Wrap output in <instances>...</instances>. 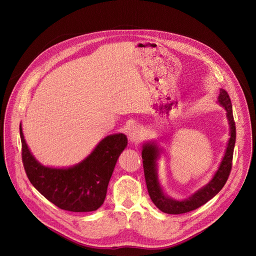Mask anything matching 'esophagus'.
Returning a JSON list of instances; mask_svg holds the SVG:
<instances>
[{"mask_svg":"<svg viewBox=\"0 0 256 256\" xmlns=\"http://www.w3.org/2000/svg\"><path fill=\"white\" fill-rule=\"evenodd\" d=\"M128 140L132 142H138L142 140V132L140 130V126H130V128L128 130Z\"/></svg>","mask_w":256,"mask_h":256,"instance_id":"esophagus-1","label":"esophagus"}]
</instances>
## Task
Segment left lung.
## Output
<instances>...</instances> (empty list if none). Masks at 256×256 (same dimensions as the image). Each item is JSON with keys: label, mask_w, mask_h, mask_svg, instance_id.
<instances>
[{"label": "left lung", "mask_w": 256, "mask_h": 256, "mask_svg": "<svg viewBox=\"0 0 256 256\" xmlns=\"http://www.w3.org/2000/svg\"><path fill=\"white\" fill-rule=\"evenodd\" d=\"M218 102L226 109V116L230 126V138L227 144V149L225 155L221 161L220 166L216 171L212 180L204 188H200L188 198L184 200H177L168 196L162 190L158 178L157 160L160 156L161 150L154 142H144L142 144V159L144 166V173L146 184H147L149 196L154 202V204L163 212L171 214H179L194 210L210 200H212L216 194H218L228 180V177L232 168L233 152L236 140V126L233 118L232 103L229 94L224 90H220V94L218 97Z\"/></svg>", "instance_id": "obj_1"}]
</instances>
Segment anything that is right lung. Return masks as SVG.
I'll return each mask as SVG.
<instances>
[{"label":"right lung","instance_id":"add662e5","mask_svg":"<svg viewBox=\"0 0 256 256\" xmlns=\"http://www.w3.org/2000/svg\"><path fill=\"white\" fill-rule=\"evenodd\" d=\"M20 138L22 161L31 184L60 208L77 212H93L102 206L116 161L128 144L124 134L107 136L77 165L52 168L42 165L31 154L21 124Z\"/></svg>","mask_w":256,"mask_h":256}]
</instances>
